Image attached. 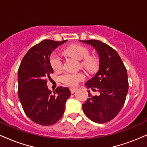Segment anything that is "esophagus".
<instances>
[{"mask_svg": "<svg viewBox=\"0 0 147 147\" xmlns=\"http://www.w3.org/2000/svg\"><path fill=\"white\" fill-rule=\"evenodd\" d=\"M77 88H70V92H71V93H74V92H76V90H77Z\"/></svg>", "mask_w": 147, "mask_h": 147, "instance_id": "esophagus-1", "label": "esophagus"}]
</instances>
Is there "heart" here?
Returning <instances> with one entry per match:
<instances>
[{
  "instance_id": "obj_1",
  "label": "heart",
  "mask_w": 147,
  "mask_h": 147,
  "mask_svg": "<svg viewBox=\"0 0 147 147\" xmlns=\"http://www.w3.org/2000/svg\"><path fill=\"white\" fill-rule=\"evenodd\" d=\"M65 52L78 60L82 61L84 59L82 62V65L88 70H93L97 66L96 60L88 57L90 52L86 47L79 45H73L65 49ZM50 61V65L53 70H58L61 68L63 64L62 59L57 52H55L52 54ZM84 78V76L82 74L71 73V72H65L60 77L61 82L69 86H75L79 81L82 80Z\"/></svg>"
}]
</instances>
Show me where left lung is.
Masks as SVG:
<instances>
[{"instance_id":"8db88e82","label":"left lung","mask_w":147,"mask_h":147,"mask_svg":"<svg viewBox=\"0 0 147 147\" xmlns=\"http://www.w3.org/2000/svg\"><path fill=\"white\" fill-rule=\"evenodd\" d=\"M93 47L99 59V70L85 86L92 90L98 89L99 95L88 98L82 109L86 115L96 123L112 120L124 106L129 90L127 70L117 52L106 43L97 40L80 41Z\"/></svg>"}]
</instances>
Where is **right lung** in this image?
Wrapping results in <instances>:
<instances>
[{
  "label": "right lung",
  "mask_w": 147,
  "mask_h": 147,
  "mask_svg": "<svg viewBox=\"0 0 147 147\" xmlns=\"http://www.w3.org/2000/svg\"><path fill=\"white\" fill-rule=\"evenodd\" d=\"M66 41H41L30 49L18 68V98L27 116L40 125L56 123L63 115L70 96L69 88L62 86L52 94L45 79L54 72L50 61L52 52Z\"/></svg>",
  "instance_id": "obj_1"
}]
</instances>
